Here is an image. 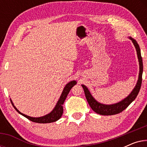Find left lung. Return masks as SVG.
<instances>
[{
  "mask_svg": "<svg viewBox=\"0 0 147 147\" xmlns=\"http://www.w3.org/2000/svg\"><path fill=\"white\" fill-rule=\"evenodd\" d=\"M130 39L132 40V43H134V45L135 46V48L137 52V55L138 58V61H139V66H140V71H139V76H138V80L137 84L132 90V92L130 94V95L127 96L125 99L122 100L121 102L118 103L112 104V105H105V104H100L94 98L92 97L91 94L90 93L89 90L86 86L82 85L83 87L84 93L87 101L90 106V107L94 112L97 114H101V115L104 116H109V115H114L118 113H120L125 110L132 102L135 100V98L137 96L138 92L140 91V87H141L142 84V71H143V65H142V59L141 57V53H140V49L139 45L137 43L135 40L130 37Z\"/></svg>",
  "mask_w": 147,
  "mask_h": 147,
  "instance_id": "1",
  "label": "left lung"
}]
</instances>
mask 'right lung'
<instances>
[{"mask_svg": "<svg viewBox=\"0 0 147 147\" xmlns=\"http://www.w3.org/2000/svg\"><path fill=\"white\" fill-rule=\"evenodd\" d=\"M76 84V81H71L69 83H68L67 85L65 86V87L64 88L63 91L62 92L61 96H60L59 101L57 102V104H56L55 107L54 108V109L52 110V112H50L49 114H47V115L42 116V117H39V118H33V117H30L29 116L25 115L21 112H20L19 110H18L14 104H13V102L11 100L12 105L14 107V108L17 110V111L19 112V114H21V115H23V116H25V118H27V119H29L31 121L33 122H36V123H50V122H53L57 121L61 117L62 114H63V104L65 102V100L66 99V97H67L68 94L70 91V90L73 88V86H74Z\"/></svg>", "mask_w": 147, "mask_h": 147, "instance_id": "add662e5", "label": "right lung"}]
</instances>
